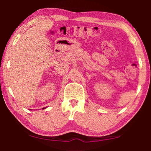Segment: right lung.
Wrapping results in <instances>:
<instances>
[{
    "instance_id": "right-lung-1",
    "label": "right lung",
    "mask_w": 151,
    "mask_h": 151,
    "mask_svg": "<svg viewBox=\"0 0 151 151\" xmlns=\"http://www.w3.org/2000/svg\"><path fill=\"white\" fill-rule=\"evenodd\" d=\"M47 107H45V108H42V109H46Z\"/></svg>"
}]
</instances>
